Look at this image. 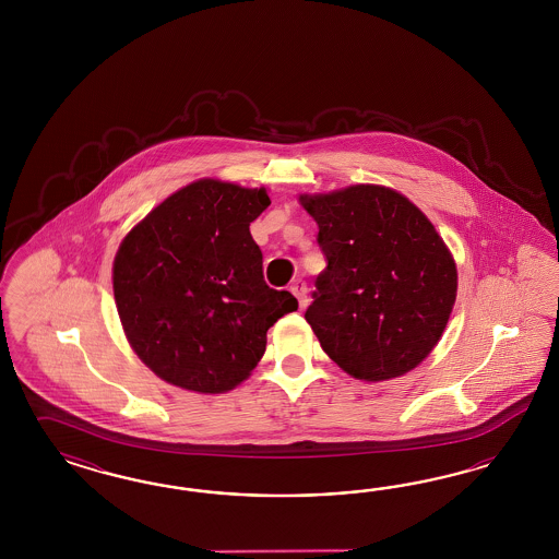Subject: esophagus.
Listing matches in <instances>:
<instances>
[{"instance_id": "1", "label": "esophagus", "mask_w": 559, "mask_h": 559, "mask_svg": "<svg viewBox=\"0 0 559 559\" xmlns=\"http://www.w3.org/2000/svg\"><path fill=\"white\" fill-rule=\"evenodd\" d=\"M290 293L297 297V301H299V307L305 309L307 304H309V299H307V285H305V281L301 278H297L293 285H290Z\"/></svg>"}]
</instances>
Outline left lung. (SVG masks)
Returning a JSON list of instances; mask_svg holds the SVG:
<instances>
[{"label": "left lung", "instance_id": "left-lung-1", "mask_svg": "<svg viewBox=\"0 0 559 559\" xmlns=\"http://www.w3.org/2000/svg\"><path fill=\"white\" fill-rule=\"evenodd\" d=\"M299 201L328 262L305 311L323 353L362 381L418 367L457 297V266L435 225L404 194L374 185Z\"/></svg>", "mask_w": 559, "mask_h": 559}]
</instances>
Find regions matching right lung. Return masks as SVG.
Segmentation results:
<instances>
[{"mask_svg": "<svg viewBox=\"0 0 559 559\" xmlns=\"http://www.w3.org/2000/svg\"><path fill=\"white\" fill-rule=\"evenodd\" d=\"M264 188L197 180L122 239L112 266L120 323L136 356L182 390H234L266 350V332L297 309L266 285L250 223Z\"/></svg>", "mask_w": 559, "mask_h": 559, "instance_id": "1", "label": "right lung"}]
</instances>
